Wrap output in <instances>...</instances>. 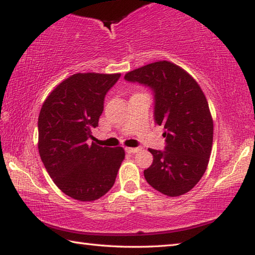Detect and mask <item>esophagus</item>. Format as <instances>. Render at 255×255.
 <instances>
[{
  "label": "esophagus",
  "mask_w": 255,
  "mask_h": 255,
  "mask_svg": "<svg viewBox=\"0 0 255 255\" xmlns=\"http://www.w3.org/2000/svg\"><path fill=\"white\" fill-rule=\"evenodd\" d=\"M139 150H140V148H138V147H136V148L126 147V152H127L128 154H135V153H137V152H139Z\"/></svg>",
  "instance_id": "obj_1"
}]
</instances>
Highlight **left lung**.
Wrapping results in <instances>:
<instances>
[{
  "instance_id": "obj_1",
  "label": "left lung",
  "mask_w": 255,
  "mask_h": 255,
  "mask_svg": "<svg viewBox=\"0 0 255 255\" xmlns=\"http://www.w3.org/2000/svg\"><path fill=\"white\" fill-rule=\"evenodd\" d=\"M125 79L154 90L155 123L165 129V150L148 148L154 159L144 171L146 181L167 197L184 195L202 178L213 147L214 120L205 93L187 71L167 60L136 68Z\"/></svg>"
}]
</instances>
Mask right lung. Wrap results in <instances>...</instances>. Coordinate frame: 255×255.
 <instances>
[{"label":"right lung","instance_id":"right-lung-1","mask_svg":"<svg viewBox=\"0 0 255 255\" xmlns=\"http://www.w3.org/2000/svg\"><path fill=\"white\" fill-rule=\"evenodd\" d=\"M120 73H77L56 86L38 118V149L54 183L73 199L94 201L114 185L123 147L89 144L107 92Z\"/></svg>","mask_w":255,"mask_h":255}]
</instances>
